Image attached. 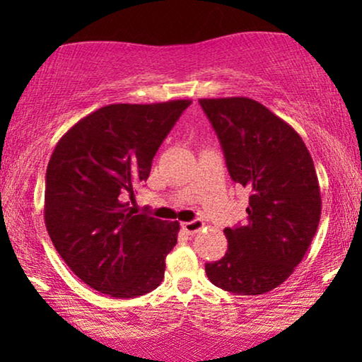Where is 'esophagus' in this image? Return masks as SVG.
I'll return each mask as SVG.
<instances>
[{
	"label": "esophagus",
	"instance_id": "34e87169",
	"mask_svg": "<svg viewBox=\"0 0 362 362\" xmlns=\"http://www.w3.org/2000/svg\"><path fill=\"white\" fill-rule=\"evenodd\" d=\"M181 227L187 232V234H196V232H199L202 227H204V222L199 219H194L191 222H182Z\"/></svg>",
	"mask_w": 362,
	"mask_h": 362
}]
</instances>
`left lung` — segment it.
<instances>
[{
  "instance_id": "obj_1",
  "label": "left lung",
  "mask_w": 362,
  "mask_h": 362,
  "mask_svg": "<svg viewBox=\"0 0 362 362\" xmlns=\"http://www.w3.org/2000/svg\"><path fill=\"white\" fill-rule=\"evenodd\" d=\"M229 175L250 191L244 226L227 227L221 260L206 264L212 284L235 295L276 288L303 260L321 216L313 160L285 120L247 97L201 98Z\"/></svg>"
}]
</instances>
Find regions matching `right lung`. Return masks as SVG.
<instances>
[{
	"mask_svg": "<svg viewBox=\"0 0 362 362\" xmlns=\"http://www.w3.org/2000/svg\"><path fill=\"white\" fill-rule=\"evenodd\" d=\"M189 103H112L78 120L54 148L44 221L59 255L90 288L135 298L163 281L180 222L138 214L123 199L148 180L158 148Z\"/></svg>",
	"mask_w": 362,
	"mask_h": 362,
	"instance_id": "obj_1",
	"label": "right lung"
}]
</instances>
